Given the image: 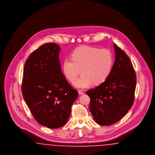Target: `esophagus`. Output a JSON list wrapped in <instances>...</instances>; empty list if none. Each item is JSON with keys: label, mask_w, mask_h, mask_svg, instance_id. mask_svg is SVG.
Returning <instances> with one entry per match:
<instances>
[{"label": "esophagus", "mask_w": 155, "mask_h": 155, "mask_svg": "<svg viewBox=\"0 0 155 155\" xmlns=\"http://www.w3.org/2000/svg\"><path fill=\"white\" fill-rule=\"evenodd\" d=\"M78 94L80 95H84V94H85V93H84L83 91H82L81 90H78Z\"/></svg>", "instance_id": "obj_1"}]
</instances>
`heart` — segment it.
I'll use <instances>...</instances> for the list:
<instances>
[{"label":"heart","instance_id":"1","mask_svg":"<svg viewBox=\"0 0 155 155\" xmlns=\"http://www.w3.org/2000/svg\"><path fill=\"white\" fill-rule=\"evenodd\" d=\"M71 58V60H64L63 71L71 82L75 81L81 71V77L74 82L80 88H88L92 83H103L110 75L114 64L113 53L107 49L81 46L72 53Z\"/></svg>","mask_w":155,"mask_h":155}]
</instances>
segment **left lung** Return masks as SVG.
<instances>
[{
	"label": "left lung",
	"instance_id": "left-lung-1",
	"mask_svg": "<svg viewBox=\"0 0 155 155\" xmlns=\"http://www.w3.org/2000/svg\"><path fill=\"white\" fill-rule=\"evenodd\" d=\"M115 61L107 80L87 91L89 110L99 124L110 125L125 116L134 101L137 77L133 64L124 51L114 44Z\"/></svg>",
	"mask_w": 155,
	"mask_h": 155
}]
</instances>
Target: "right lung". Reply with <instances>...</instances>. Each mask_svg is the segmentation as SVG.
I'll return each instance as SVG.
<instances>
[{"mask_svg": "<svg viewBox=\"0 0 155 155\" xmlns=\"http://www.w3.org/2000/svg\"><path fill=\"white\" fill-rule=\"evenodd\" d=\"M60 48L42 45L30 54L23 71V97L37 122L49 128L64 125L77 98V90L67 81L59 60Z\"/></svg>", "mask_w": 155, "mask_h": 155, "instance_id": "obj_1", "label": "right lung"}]
</instances>
